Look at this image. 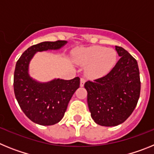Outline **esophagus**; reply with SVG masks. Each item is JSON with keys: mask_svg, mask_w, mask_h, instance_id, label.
<instances>
[{"mask_svg": "<svg viewBox=\"0 0 154 154\" xmlns=\"http://www.w3.org/2000/svg\"><path fill=\"white\" fill-rule=\"evenodd\" d=\"M85 80L83 78H82L81 79H80V86L81 87L84 86V85H85Z\"/></svg>", "mask_w": 154, "mask_h": 154, "instance_id": "obj_1", "label": "esophagus"}]
</instances>
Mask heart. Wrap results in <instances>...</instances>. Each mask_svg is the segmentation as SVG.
I'll return each instance as SVG.
<instances>
[{
    "label": "heart",
    "mask_w": 154,
    "mask_h": 154,
    "mask_svg": "<svg viewBox=\"0 0 154 154\" xmlns=\"http://www.w3.org/2000/svg\"><path fill=\"white\" fill-rule=\"evenodd\" d=\"M75 61L79 65H86L85 73L88 77L97 79L112 71L117 61V55L112 48L95 45L79 50Z\"/></svg>",
    "instance_id": "1"
}]
</instances>
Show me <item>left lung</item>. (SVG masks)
Masks as SVG:
<instances>
[{"label":"left lung","mask_w":154,"mask_h":154,"mask_svg":"<svg viewBox=\"0 0 154 154\" xmlns=\"http://www.w3.org/2000/svg\"><path fill=\"white\" fill-rule=\"evenodd\" d=\"M120 57L109 74L85 83L87 102L95 123L103 126L123 123L133 112L140 93L137 60L122 47L115 46Z\"/></svg>","instance_id":"obj_1"}]
</instances>
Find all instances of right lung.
Segmentation results:
<instances>
[{"label":"right lung","instance_id":"obj_1","mask_svg":"<svg viewBox=\"0 0 154 154\" xmlns=\"http://www.w3.org/2000/svg\"><path fill=\"white\" fill-rule=\"evenodd\" d=\"M67 43V41H57L32 45L16 63L14 75L16 99L27 117L37 124L51 126L61 121L71 98L79 88L80 79L55 78L48 82H39L30 75V62L37 52L59 50Z\"/></svg>","mask_w":154,"mask_h":154}]
</instances>
